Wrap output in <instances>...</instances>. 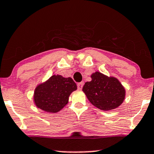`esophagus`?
I'll return each mask as SVG.
<instances>
[{
    "instance_id": "obj_1",
    "label": "esophagus",
    "mask_w": 154,
    "mask_h": 154,
    "mask_svg": "<svg viewBox=\"0 0 154 154\" xmlns=\"http://www.w3.org/2000/svg\"><path fill=\"white\" fill-rule=\"evenodd\" d=\"M83 85H84V83H83V82H81V83H78V85H77L78 89H79V90H81L82 88H83Z\"/></svg>"
}]
</instances>
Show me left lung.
Masks as SVG:
<instances>
[{"mask_svg":"<svg viewBox=\"0 0 154 154\" xmlns=\"http://www.w3.org/2000/svg\"><path fill=\"white\" fill-rule=\"evenodd\" d=\"M86 82L83 91L88 100L100 109L111 110L118 107L125 98V89L119 80L96 71Z\"/></svg>","mask_w":154,"mask_h":154,"instance_id":"obj_1","label":"left lung"}]
</instances>
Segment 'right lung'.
I'll list each match as a JSON object with an SVG mask.
<instances>
[{
  "mask_svg": "<svg viewBox=\"0 0 154 154\" xmlns=\"http://www.w3.org/2000/svg\"><path fill=\"white\" fill-rule=\"evenodd\" d=\"M76 89L77 85L71 78L54 75L36 87L34 102L44 111L58 112L68 103L69 95Z\"/></svg>",
  "mask_w": 154,
  "mask_h": 154,
  "instance_id": "add662e5",
  "label": "right lung"
}]
</instances>
